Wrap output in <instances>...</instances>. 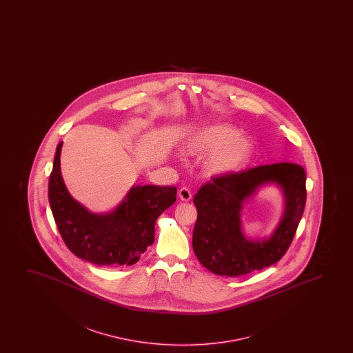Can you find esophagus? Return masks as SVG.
Returning a JSON list of instances; mask_svg holds the SVG:
<instances>
[{"label":"esophagus","mask_w":353,"mask_h":353,"mask_svg":"<svg viewBox=\"0 0 353 353\" xmlns=\"http://www.w3.org/2000/svg\"><path fill=\"white\" fill-rule=\"evenodd\" d=\"M179 196L182 201H189L190 199H192V193H190V190L188 188H181L179 190Z\"/></svg>","instance_id":"esophagus-1"}]
</instances>
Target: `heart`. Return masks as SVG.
Instances as JSON below:
<instances>
[{
    "label": "heart",
    "instance_id": "obj_1",
    "mask_svg": "<svg viewBox=\"0 0 353 353\" xmlns=\"http://www.w3.org/2000/svg\"><path fill=\"white\" fill-rule=\"evenodd\" d=\"M240 136L232 125L206 126L189 137L185 152L195 157L211 155L206 165L208 174L228 176L242 169L253 152L252 141Z\"/></svg>",
    "mask_w": 353,
    "mask_h": 353
}]
</instances>
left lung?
Returning a JSON list of instances; mask_svg holds the SVG:
<instances>
[{
    "mask_svg": "<svg viewBox=\"0 0 353 353\" xmlns=\"http://www.w3.org/2000/svg\"><path fill=\"white\" fill-rule=\"evenodd\" d=\"M194 196L198 219L193 250L199 261L219 276L247 275L272 265L293 241L306 203V174L293 163L261 165L228 176H214ZM279 183L285 211L273 235L261 243L247 241L241 230L243 203L263 183Z\"/></svg>",
    "mask_w": 353,
    "mask_h": 353,
    "instance_id": "8db88e82",
    "label": "left lung"
}]
</instances>
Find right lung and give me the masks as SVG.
Returning <instances> with one entry per match:
<instances>
[{"mask_svg":"<svg viewBox=\"0 0 353 353\" xmlns=\"http://www.w3.org/2000/svg\"><path fill=\"white\" fill-rule=\"evenodd\" d=\"M59 143L48 184L53 217L74 256L97 265H132L154 242L155 221L176 201V187L136 185L111 213L88 211L70 195L60 171Z\"/></svg>","mask_w":353,"mask_h":353,"instance_id":"right-lung-1","label":"right lung"}]
</instances>
